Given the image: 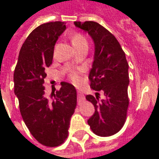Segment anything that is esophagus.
Masks as SVG:
<instances>
[{
    "instance_id": "1",
    "label": "esophagus",
    "mask_w": 159,
    "mask_h": 159,
    "mask_svg": "<svg viewBox=\"0 0 159 159\" xmlns=\"http://www.w3.org/2000/svg\"><path fill=\"white\" fill-rule=\"evenodd\" d=\"M85 100V97H84V94L81 91V90H77V101H78V104H81L83 101H84Z\"/></svg>"
}]
</instances>
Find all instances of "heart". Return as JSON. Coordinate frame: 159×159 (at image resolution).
<instances>
[{
	"mask_svg": "<svg viewBox=\"0 0 159 159\" xmlns=\"http://www.w3.org/2000/svg\"><path fill=\"white\" fill-rule=\"evenodd\" d=\"M71 42H72V45L74 47H77V46L81 45H88L87 39L84 37V36H83L80 33H76L75 35H73V36L71 37ZM79 74L80 70H72L71 72L70 73V77L73 81L77 82L80 79Z\"/></svg>",
	"mask_w": 159,
	"mask_h": 159,
	"instance_id": "b5f03b06",
	"label": "heart"
}]
</instances>
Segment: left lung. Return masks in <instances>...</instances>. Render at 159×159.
<instances>
[{"label": "left lung", "instance_id": "obj_1", "mask_svg": "<svg viewBox=\"0 0 159 159\" xmlns=\"http://www.w3.org/2000/svg\"><path fill=\"white\" fill-rule=\"evenodd\" d=\"M77 28L87 32L94 43V55L90 70V87L103 91L104 98L87 95L93 104L94 113L88 120L93 133L107 137L117 134L125 123L129 107V64L116 37L100 24L93 21L74 22Z\"/></svg>", "mask_w": 159, "mask_h": 159}]
</instances>
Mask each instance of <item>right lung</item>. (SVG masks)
I'll return each mask as SVG.
<instances>
[{
    "instance_id": "add662e5",
    "label": "right lung",
    "mask_w": 159,
    "mask_h": 159,
    "mask_svg": "<svg viewBox=\"0 0 159 159\" xmlns=\"http://www.w3.org/2000/svg\"><path fill=\"white\" fill-rule=\"evenodd\" d=\"M66 29V23L60 21L36 27L22 45L13 75L23 120L34 138L46 147L64 143L76 106V90L72 84L62 82L60 89L52 93L51 98L46 96L43 86L55 43Z\"/></svg>"
}]
</instances>
